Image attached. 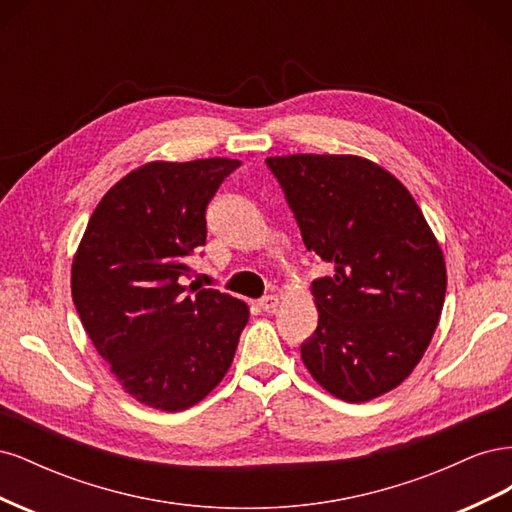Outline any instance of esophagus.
<instances>
[{"mask_svg":"<svg viewBox=\"0 0 512 512\" xmlns=\"http://www.w3.org/2000/svg\"><path fill=\"white\" fill-rule=\"evenodd\" d=\"M280 305V299L275 297V294H267V297H262L260 301H258V307L262 309V312H273V309Z\"/></svg>","mask_w":512,"mask_h":512,"instance_id":"1","label":"esophagus"}]
</instances>
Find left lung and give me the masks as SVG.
<instances>
[{
	"instance_id": "obj_1",
	"label": "left lung",
	"mask_w": 512,
	"mask_h": 512,
	"mask_svg": "<svg viewBox=\"0 0 512 512\" xmlns=\"http://www.w3.org/2000/svg\"><path fill=\"white\" fill-rule=\"evenodd\" d=\"M303 243L333 275L312 284L318 327L301 346L312 378L361 404L389 393L423 359L438 327L446 265L416 200L361 156L267 158Z\"/></svg>"
}]
</instances>
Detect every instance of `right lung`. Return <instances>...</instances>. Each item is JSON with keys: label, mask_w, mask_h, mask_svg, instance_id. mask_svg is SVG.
Listing matches in <instances>:
<instances>
[{"label": "right lung", "mask_w": 512, "mask_h": 512, "mask_svg": "<svg viewBox=\"0 0 512 512\" xmlns=\"http://www.w3.org/2000/svg\"><path fill=\"white\" fill-rule=\"evenodd\" d=\"M241 162H147L91 213L72 260V301L123 391L181 412L203 401L235 359L250 307L220 290L181 286L207 241L205 211Z\"/></svg>", "instance_id": "1"}]
</instances>
